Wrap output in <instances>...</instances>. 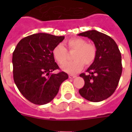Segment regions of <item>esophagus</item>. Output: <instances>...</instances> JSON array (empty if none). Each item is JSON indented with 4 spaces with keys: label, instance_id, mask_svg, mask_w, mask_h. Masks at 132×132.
<instances>
[{
    "label": "esophagus",
    "instance_id": "obj_1",
    "mask_svg": "<svg viewBox=\"0 0 132 132\" xmlns=\"http://www.w3.org/2000/svg\"><path fill=\"white\" fill-rule=\"evenodd\" d=\"M76 75H69V78L70 79H74V78H75V77H76Z\"/></svg>",
    "mask_w": 132,
    "mask_h": 132
}]
</instances>
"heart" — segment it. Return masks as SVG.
<instances>
[{
    "label": "heart",
    "instance_id": "b5f03b06",
    "mask_svg": "<svg viewBox=\"0 0 132 132\" xmlns=\"http://www.w3.org/2000/svg\"><path fill=\"white\" fill-rule=\"evenodd\" d=\"M67 49L75 51L72 59L61 66L62 70L69 74H75L81 70L84 66H89L94 62L96 56V48L93 44L88 43L84 39L74 38L65 42ZM54 59L59 64H63L68 60L67 50L62 44L56 45L52 51Z\"/></svg>",
    "mask_w": 132,
    "mask_h": 132
}]
</instances>
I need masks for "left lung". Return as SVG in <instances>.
Masks as SVG:
<instances>
[{"instance_id":"1","label":"left lung","mask_w":132,"mask_h":132,"mask_svg":"<svg viewBox=\"0 0 132 132\" xmlns=\"http://www.w3.org/2000/svg\"><path fill=\"white\" fill-rule=\"evenodd\" d=\"M92 40L96 56L86 72L79 75L85 84L79 90L81 96L92 102L106 99L114 92L122 74L121 54L117 43L110 36L95 30L79 34Z\"/></svg>"}]
</instances>
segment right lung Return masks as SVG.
<instances>
[{
	"instance_id": "right-lung-1",
	"label": "right lung",
	"mask_w": 132,
	"mask_h": 132,
	"mask_svg": "<svg viewBox=\"0 0 132 132\" xmlns=\"http://www.w3.org/2000/svg\"><path fill=\"white\" fill-rule=\"evenodd\" d=\"M64 39L39 33L22 39L12 56L13 80L18 89L30 102L46 104L58 93L62 83L68 78L67 73H51L60 69L52 51Z\"/></svg>"
}]
</instances>
